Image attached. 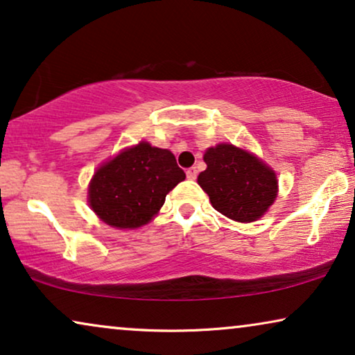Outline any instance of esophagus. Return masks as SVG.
Returning a JSON list of instances; mask_svg holds the SVG:
<instances>
[{"label": "esophagus", "instance_id": "1", "mask_svg": "<svg viewBox=\"0 0 355 355\" xmlns=\"http://www.w3.org/2000/svg\"><path fill=\"white\" fill-rule=\"evenodd\" d=\"M186 174H187V178H189V179H192V181H193V179L197 178V168H196V166L189 168L187 171H186Z\"/></svg>", "mask_w": 355, "mask_h": 355}]
</instances>
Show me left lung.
Wrapping results in <instances>:
<instances>
[{"label":"left lung","instance_id":"obj_1","mask_svg":"<svg viewBox=\"0 0 355 355\" xmlns=\"http://www.w3.org/2000/svg\"><path fill=\"white\" fill-rule=\"evenodd\" d=\"M207 169L198 184L215 210L234 221L250 223L268 210L276 198V174L259 158L230 144L208 148Z\"/></svg>","mask_w":355,"mask_h":355}]
</instances>
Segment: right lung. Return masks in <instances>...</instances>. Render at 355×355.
Listing matches in <instances>:
<instances>
[{"instance_id": "add662e5", "label": "right lung", "mask_w": 355, "mask_h": 355, "mask_svg": "<svg viewBox=\"0 0 355 355\" xmlns=\"http://www.w3.org/2000/svg\"><path fill=\"white\" fill-rule=\"evenodd\" d=\"M184 179L186 173L169 150L140 142L96 169L89 202L106 225L130 230L147 225Z\"/></svg>"}]
</instances>
